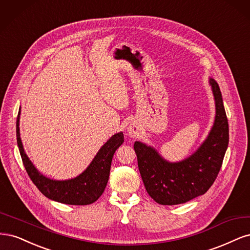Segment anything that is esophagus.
Returning <instances> with one entry per match:
<instances>
[{
	"label": "esophagus",
	"mask_w": 250,
	"mask_h": 250,
	"mask_svg": "<svg viewBox=\"0 0 250 250\" xmlns=\"http://www.w3.org/2000/svg\"><path fill=\"white\" fill-rule=\"evenodd\" d=\"M138 128H137L135 125H131L130 127H128V135H130L131 137H136L138 136Z\"/></svg>",
	"instance_id": "1"
}]
</instances>
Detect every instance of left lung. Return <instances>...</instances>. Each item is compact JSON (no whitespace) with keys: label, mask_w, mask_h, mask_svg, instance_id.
<instances>
[{"label":"left lung","mask_w":250,"mask_h":250,"mask_svg":"<svg viewBox=\"0 0 250 250\" xmlns=\"http://www.w3.org/2000/svg\"><path fill=\"white\" fill-rule=\"evenodd\" d=\"M210 85L215 99V122L194 154L171 163L154 147L139 141L134 144L144 187L160 205H180L205 194L220 171L229 146V123L220 88L214 79H210Z\"/></svg>","instance_id":"8db88e82"}]
</instances>
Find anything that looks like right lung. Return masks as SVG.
I'll use <instances>...</instances> for the list:
<instances>
[{
  "label": "right lung",
  "mask_w": 250,
  "mask_h": 250,
  "mask_svg": "<svg viewBox=\"0 0 250 250\" xmlns=\"http://www.w3.org/2000/svg\"><path fill=\"white\" fill-rule=\"evenodd\" d=\"M20 114L21 109L17 119L18 146L27 173L38 190L47 198L66 205L85 206L98 200L107 186L112 158L115 150L124 143L123 132L112 136L101 147L86 170L77 178L55 181L40 173L23 150L20 134Z\"/></svg>",
  "instance_id": "add662e5"
}]
</instances>
